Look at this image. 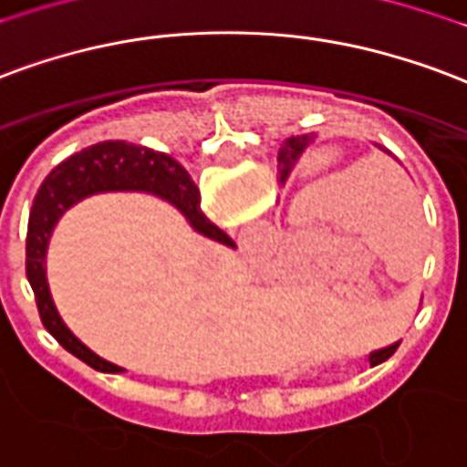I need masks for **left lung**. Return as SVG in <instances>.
<instances>
[{"instance_id":"left-lung-1","label":"left lung","mask_w":467,"mask_h":467,"mask_svg":"<svg viewBox=\"0 0 467 467\" xmlns=\"http://www.w3.org/2000/svg\"><path fill=\"white\" fill-rule=\"evenodd\" d=\"M306 143H309V138L306 136H292V138H286L285 140V146L279 148V155H277V163H279V172H282V181H285L286 175H289V171L295 168V163L299 161V155L304 153V148H306ZM379 146V143H376ZM381 148V146H379ZM383 150V148H381ZM389 153V150H386ZM400 341H396V344H391V347H383L379 348V351H371V361L379 357H391L393 351L399 348Z\"/></svg>"}]
</instances>
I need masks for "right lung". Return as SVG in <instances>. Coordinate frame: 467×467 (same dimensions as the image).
Returning a JSON list of instances; mask_svg holds the SVG:
<instances>
[{"label":"right lung","instance_id":"add662e5","mask_svg":"<svg viewBox=\"0 0 467 467\" xmlns=\"http://www.w3.org/2000/svg\"><path fill=\"white\" fill-rule=\"evenodd\" d=\"M148 192L155 198L168 200L181 210L190 227L195 233L205 234L220 244L234 247L227 234L207 220L200 210V192L195 182L190 181L188 171L172 155L158 153L150 148L133 146L126 140H103L81 153H74L64 163H58L41 182L39 192L34 198L26 230V277L34 289V299L39 306L41 324L61 347L71 351L96 371L116 374L126 371L120 366L110 364L99 354H93L84 341L71 334L64 319L58 317L57 304L51 299L49 282H47V250L58 217L74 207L78 200L99 192Z\"/></svg>","mask_w":467,"mask_h":467}]
</instances>
